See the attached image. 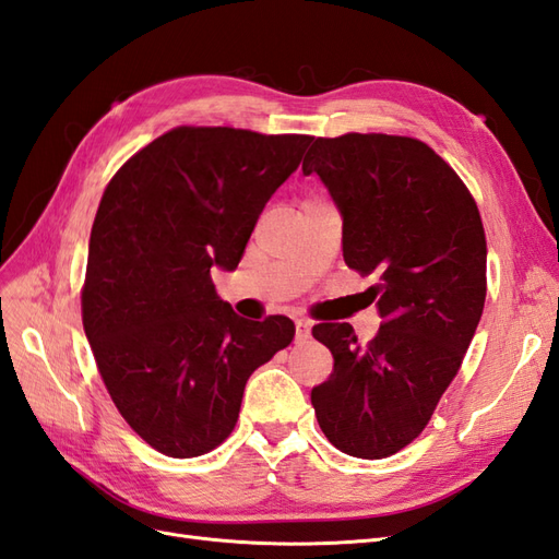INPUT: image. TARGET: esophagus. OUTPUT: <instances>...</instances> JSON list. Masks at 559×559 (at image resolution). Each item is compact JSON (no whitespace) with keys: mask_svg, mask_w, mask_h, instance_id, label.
I'll use <instances>...</instances> for the list:
<instances>
[{"mask_svg":"<svg viewBox=\"0 0 559 559\" xmlns=\"http://www.w3.org/2000/svg\"><path fill=\"white\" fill-rule=\"evenodd\" d=\"M309 335H311V325H309V321L299 319V321L295 323V340H297V342H305V340H309Z\"/></svg>","mask_w":559,"mask_h":559,"instance_id":"34e87169","label":"esophagus"}]
</instances>
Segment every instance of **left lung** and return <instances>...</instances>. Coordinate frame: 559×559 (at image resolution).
<instances>
[{"label": "left lung", "instance_id": "1", "mask_svg": "<svg viewBox=\"0 0 559 559\" xmlns=\"http://www.w3.org/2000/svg\"><path fill=\"white\" fill-rule=\"evenodd\" d=\"M342 212V254L370 285L378 335L319 323L333 373L311 390L328 441L378 461L420 437L461 370L486 299V236L475 198L425 141L349 132L319 136L302 163Z\"/></svg>", "mask_w": 559, "mask_h": 559}]
</instances>
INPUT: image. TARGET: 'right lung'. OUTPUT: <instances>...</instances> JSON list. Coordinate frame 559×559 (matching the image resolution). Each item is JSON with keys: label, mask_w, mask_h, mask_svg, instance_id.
<instances>
[{"label": "right lung", "mask_w": 559, "mask_h": 559, "mask_svg": "<svg viewBox=\"0 0 559 559\" xmlns=\"http://www.w3.org/2000/svg\"><path fill=\"white\" fill-rule=\"evenodd\" d=\"M307 134L181 124L136 151L98 203L82 325L120 416L169 457L234 432L246 382L293 342L288 317L246 321L214 293Z\"/></svg>", "instance_id": "right-lung-1"}]
</instances>
